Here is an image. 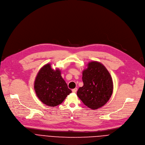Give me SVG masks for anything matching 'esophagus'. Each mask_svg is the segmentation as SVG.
<instances>
[{"mask_svg":"<svg viewBox=\"0 0 145 145\" xmlns=\"http://www.w3.org/2000/svg\"><path fill=\"white\" fill-rule=\"evenodd\" d=\"M72 92L75 93L76 91H77V88H74V89H72Z\"/></svg>","mask_w":145,"mask_h":145,"instance_id":"obj_1","label":"esophagus"}]
</instances>
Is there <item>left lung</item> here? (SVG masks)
<instances>
[{
    "label": "left lung",
    "mask_w": 145,
    "mask_h": 145,
    "mask_svg": "<svg viewBox=\"0 0 145 145\" xmlns=\"http://www.w3.org/2000/svg\"><path fill=\"white\" fill-rule=\"evenodd\" d=\"M84 86L79 88L77 96L92 109L103 106L113 92V81L106 67L98 61H91L82 71Z\"/></svg>",
    "instance_id": "1"
}]
</instances>
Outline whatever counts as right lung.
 <instances>
[{"instance_id": "1", "label": "right lung", "mask_w": 145, "mask_h": 145, "mask_svg": "<svg viewBox=\"0 0 145 145\" xmlns=\"http://www.w3.org/2000/svg\"><path fill=\"white\" fill-rule=\"evenodd\" d=\"M34 88L39 99L49 106L61 104L72 92L62 78L61 71L52 69L50 64H46L40 70Z\"/></svg>"}]
</instances>
